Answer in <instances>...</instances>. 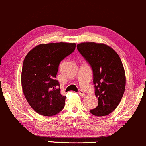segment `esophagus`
Returning a JSON list of instances; mask_svg holds the SVG:
<instances>
[{"label":"esophagus","mask_w":146,"mask_h":146,"mask_svg":"<svg viewBox=\"0 0 146 146\" xmlns=\"http://www.w3.org/2000/svg\"><path fill=\"white\" fill-rule=\"evenodd\" d=\"M78 93H79L80 96H85V95H86L85 92L83 90H79V91H78Z\"/></svg>","instance_id":"1"}]
</instances>
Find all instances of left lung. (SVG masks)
I'll return each instance as SVG.
<instances>
[{
	"label": "left lung",
	"mask_w": 146,
	"mask_h": 146,
	"mask_svg": "<svg viewBox=\"0 0 146 146\" xmlns=\"http://www.w3.org/2000/svg\"><path fill=\"white\" fill-rule=\"evenodd\" d=\"M81 54L90 65L98 106L90 112L104 117L114 110L120 103L125 88V73L118 54L104 43L88 42L77 45Z\"/></svg>",
	"instance_id": "left-lung-1"
}]
</instances>
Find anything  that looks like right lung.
<instances>
[{"instance_id":"1","label":"right lung","mask_w":146,"mask_h":146,"mask_svg":"<svg viewBox=\"0 0 146 146\" xmlns=\"http://www.w3.org/2000/svg\"><path fill=\"white\" fill-rule=\"evenodd\" d=\"M75 47L76 44L69 42L40 44L26 55L21 86L29 106L39 114L52 117L64 108L66 96L60 94L59 83L55 78L60 62Z\"/></svg>"}]
</instances>
